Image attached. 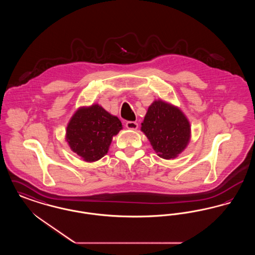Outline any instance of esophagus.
<instances>
[{
	"instance_id": "34e87169",
	"label": "esophagus",
	"mask_w": 255,
	"mask_h": 255,
	"mask_svg": "<svg viewBox=\"0 0 255 255\" xmlns=\"http://www.w3.org/2000/svg\"><path fill=\"white\" fill-rule=\"evenodd\" d=\"M126 127L130 130H136L138 127V124L135 122H126Z\"/></svg>"
}]
</instances>
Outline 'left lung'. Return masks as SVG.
<instances>
[{
    "label": "left lung",
    "mask_w": 255,
    "mask_h": 255,
    "mask_svg": "<svg viewBox=\"0 0 255 255\" xmlns=\"http://www.w3.org/2000/svg\"><path fill=\"white\" fill-rule=\"evenodd\" d=\"M158 157L177 158L189 143L190 123L178 107L155 100L148 108L140 129Z\"/></svg>",
    "instance_id": "1"
}]
</instances>
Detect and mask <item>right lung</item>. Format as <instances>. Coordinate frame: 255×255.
<instances>
[{"instance_id":"right-lung-1","label":"right lung","mask_w":255,"mask_h":255,"mask_svg":"<svg viewBox=\"0 0 255 255\" xmlns=\"http://www.w3.org/2000/svg\"><path fill=\"white\" fill-rule=\"evenodd\" d=\"M122 129V122L98 104L80 107L67 126L66 140L83 160L97 161L109 150L113 136Z\"/></svg>"}]
</instances>
